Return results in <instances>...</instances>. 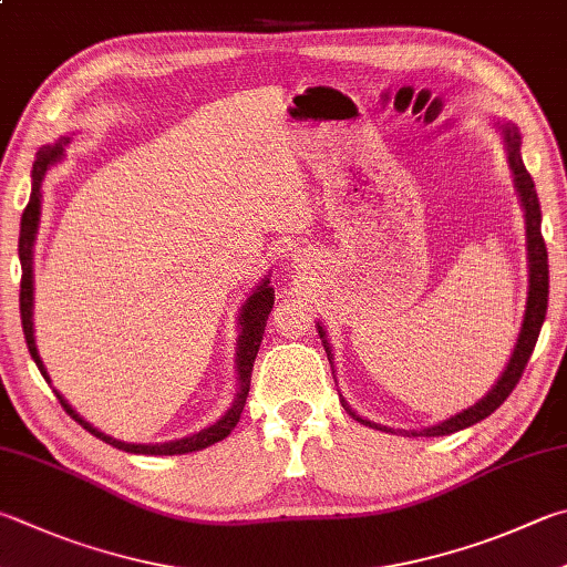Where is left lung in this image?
Wrapping results in <instances>:
<instances>
[{"mask_svg":"<svg viewBox=\"0 0 567 567\" xmlns=\"http://www.w3.org/2000/svg\"><path fill=\"white\" fill-rule=\"evenodd\" d=\"M503 141H506L513 183H516V190L520 195V205H523V210H526V248H528V277L530 280H528L526 315H523L518 342H516V349H513V354L508 359V367L503 369V374L496 382V386H493L488 394L478 401V404H473L466 411H461V414L441 421V424H436V426L411 431V436H449V434H456V431L468 429L473 424H478V421H483L486 416H491L493 411H496L503 401L508 399L511 391L516 389V384L520 382L523 369H526V364H528L533 347H535V342H538L540 327L545 322V310H548V250H545V240L540 233L538 193H535V183L530 178V173L526 171V166H523L520 133L516 126H513V123H506V126H503ZM317 329H319V337H322V342H324V352L329 357L332 352H329L324 329L319 324H317ZM329 362H332V357H329ZM342 406L349 411V416H354L359 421V424L372 426L379 431H391L389 426L374 424V421L354 414L344 399H342ZM401 434H409V431H401Z\"/></svg>","mask_w":567,"mask_h":567,"instance_id":"1","label":"left lung"}]
</instances>
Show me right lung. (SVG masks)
Segmentation results:
<instances>
[{"label":"right lung","instance_id":"add662e5","mask_svg":"<svg viewBox=\"0 0 567 567\" xmlns=\"http://www.w3.org/2000/svg\"><path fill=\"white\" fill-rule=\"evenodd\" d=\"M64 146H69V138H61L54 146H44L37 153L34 161V171H32V195H29V203L22 213V230H19V260H22V290H19V310H22V327H24V339L29 347V354L39 367L41 377L51 382L44 364H41V357L37 352L34 344V322H32V307H34V277H32V260H34V238H37V225H39V210H41V181H44V173L49 166L64 156ZM275 305V290L270 287V280H262L257 285V290L245 300L243 312H240V337H238V384L240 391L235 396L233 406L225 411V416L215 421L213 426L198 431V434L185 436L178 441H168V444H126V441H116L106 434H101L99 429H94L89 421L81 419L74 409H71L69 401L59 394L54 389V394L59 399V404L66 409V414L79 421L89 434H94L96 439L106 441V444L116 446L121 451H128V454H146V456H176V454H190V451H200L208 449L213 444H218L225 436L230 434L235 424L240 421V414L245 409V401H248V391H250V377H252V364L257 357V349H260L262 334H265V324L267 317L272 312Z\"/></svg>","mask_w":567,"mask_h":567}]
</instances>
